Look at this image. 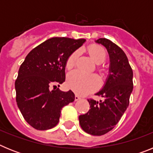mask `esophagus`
<instances>
[{
  "mask_svg": "<svg viewBox=\"0 0 153 153\" xmlns=\"http://www.w3.org/2000/svg\"><path fill=\"white\" fill-rule=\"evenodd\" d=\"M79 100H80V97L77 95H75V101H77Z\"/></svg>",
  "mask_w": 153,
  "mask_h": 153,
  "instance_id": "obj_1",
  "label": "esophagus"
}]
</instances>
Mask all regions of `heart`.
I'll use <instances>...</instances> for the list:
<instances>
[{"label": "heart", "mask_w": 153, "mask_h": 153, "mask_svg": "<svg viewBox=\"0 0 153 153\" xmlns=\"http://www.w3.org/2000/svg\"><path fill=\"white\" fill-rule=\"evenodd\" d=\"M88 51L96 63L101 64L106 59V52L103 47L97 44L90 46ZM79 51H76L68 57L66 62V67L70 70L76 65ZM67 85L79 95H86L95 91L100 86V79L96 74H87L79 70H74L67 75Z\"/></svg>", "instance_id": "b5f03b06"}]
</instances>
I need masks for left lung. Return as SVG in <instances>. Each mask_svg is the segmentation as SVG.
<instances>
[{"mask_svg": "<svg viewBox=\"0 0 153 153\" xmlns=\"http://www.w3.org/2000/svg\"><path fill=\"white\" fill-rule=\"evenodd\" d=\"M96 43L106 47L109 56V75L96 95L103 100H88L90 109L79 117L81 128L93 136H102L113 129L127 107L133 89V73L126 55L111 40L100 38Z\"/></svg>", "mask_w": 153, "mask_h": 153, "instance_id": "8db88e82", "label": "left lung"}]
</instances>
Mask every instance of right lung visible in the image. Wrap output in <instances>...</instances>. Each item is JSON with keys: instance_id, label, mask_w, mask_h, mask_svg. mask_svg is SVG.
Wrapping results in <instances>:
<instances>
[{"instance_id": "right-lung-1", "label": "right lung", "mask_w": 153, "mask_h": 153, "mask_svg": "<svg viewBox=\"0 0 153 153\" xmlns=\"http://www.w3.org/2000/svg\"><path fill=\"white\" fill-rule=\"evenodd\" d=\"M85 41L68 37L48 39L33 48L21 65L15 81L16 101L24 120L34 129L54 127L62 108L75 100L71 90L63 92L55 85L64 82L67 60ZM52 85L55 88L51 91Z\"/></svg>"}]
</instances>
